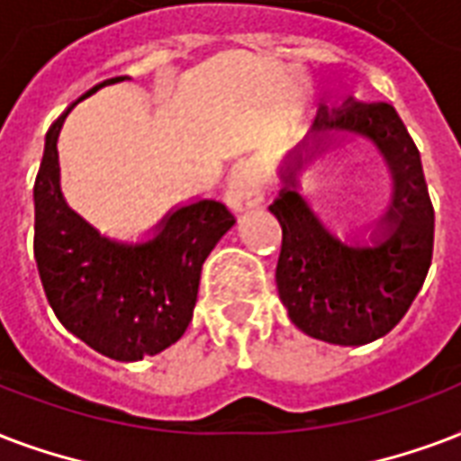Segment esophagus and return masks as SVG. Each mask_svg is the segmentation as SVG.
<instances>
[{
    "instance_id": "34e87169",
    "label": "esophagus",
    "mask_w": 461,
    "mask_h": 461,
    "mask_svg": "<svg viewBox=\"0 0 461 461\" xmlns=\"http://www.w3.org/2000/svg\"><path fill=\"white\" fill-rule=\"evenodd\" d=\"M227 200L231 207L244 210V207H254L263 200V185L261 178L256 176L251 168H239L234 171L227 185Z\"/></svg>"
}]
</instances>
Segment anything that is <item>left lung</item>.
Instances as JSON below:
<instances>
[{"label":"left lung","mask_w":461,"mask_h":461,"mask_svg":"<svg viewBox=\"0 0 461 461\" xmlns=\"http://www.w3.org/2000/svg\"><path fill=\"white\" fill-rule=\"evenodd\" d=\"M339 132L367 137L377 147L394 181L392 203L370 246L346 244L326 230L297 191V159L283 174L285 188L268 207L283 227L276 283L300 331L336 346H363L392 331L423 287L433 258L435 210L420 152L394 105L321 108L312 128L314 152L336 145Z\"/></svg>","instance_id":"1"}]
</instances>
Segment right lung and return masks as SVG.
<instances>
[{
	"mask_svg": "<svg viewBox=\"0 0 461 461\" xmlns=\"http://www.w3.org/2000/svg\"><path fill=\"white\" fill-rule=\"evenodd\" d=\"M122 79H105L82 98ZM75 105L45 135L33 188L35 263L59 324L101 356L132 363L184 336L203 263L237 220L224 203L203 198L168 212L147 241L122 244L104 237L59 191L58 137Z\"/></svg>",
	"mask_w": 461,
	"mask_h": 461,
	"instance_id": "right-lung-1",
	"label": "right lung"
}]
</instances>
